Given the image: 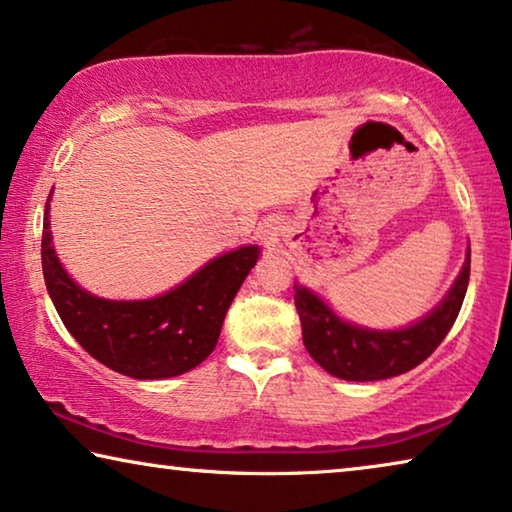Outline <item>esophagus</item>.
Masks as SVG:
<instances>
[{
  "instance_id": "esophagus-1",
  "label": "esophagus",
  "mask_w": 512,
  "mask_h": 512,
  "mask_svg": "<svg viewBox=\"0 0 512 512\" xmlns=\"http://www.w3.org/2000/svg\"><path fill=\"white\" fill-rule=\"evenodd\" d=\"M262 239H264V243H273V241H276V234H273V232H264Z\"/></svg>"
}]
</instances>
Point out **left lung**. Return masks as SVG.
Listing matches in <instances>:
<instances>
[{"label": "left lung", "instance_id": "left-lung-1", "mask_svg": "<svg viewBox=\"0 0 512 512\" xmlns=\"http://www.w3.org/2000/svg\"><path fill=\"white\" fill-rule=\"evenodd\" d=\"M469 269L471 250L446 299L421 322L400 331H375L349 324L335 315L317 294L294 282L303 345L329 375L338 379L377 381L409 372L423 363L451 331L467 294Z\"/></svg>", "mask_w": 512, "mask_h": 512}]
</instances>
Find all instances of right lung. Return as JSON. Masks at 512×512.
Returning <instances> with one entry per match:
<instances>
[{"mask_svg": "<svg viewBox=\"0 0 512 512\" xmlns=\"http://www.w3.org/2000/svg\"><path fill=\"white\" fill-rule=\"evenodd\" d=\"M48 213L50 202H45V287L68 333L96 361L133 379H167L193 370L216 349L227 310L259 257L257 246L211 259L156 299L110 301L68 278L52 248Z\"/></svg>", "mask_w": 512, "mask_h": 512, "instance_id": "obj_1", "label": "right lung"}]
</instances>
